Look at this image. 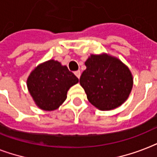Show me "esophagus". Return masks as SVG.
<instances>
[{"label":"esophagus","instance_id":"obj_1","mask_svg":"<svg viewBox=\"0 0 157 157\" xmlns=\"http://www.w3.org/2000/svg\"><path fill=\"white\" fill-rule=\"evenodd\" d=\"M74 74L76 75V76L77 77V78H78V79L80 78V76H81V71H75V72H74Z\"/></svg>","mask_w":157,"mask_h":157}]
</instances>
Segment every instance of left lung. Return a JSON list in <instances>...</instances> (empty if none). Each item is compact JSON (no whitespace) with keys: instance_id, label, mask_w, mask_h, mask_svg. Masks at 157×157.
I'll use <instances>...</instances> for the list:
<instances>
[{"instance_id":"obj_1","label":"left lung","mask_w":157,"mask_h":157,"mask_svg":"<svg viewBox=\"0 0 157 157\" xmlns=\"http://www.w3.org/2000/svg\"><path fill=\"white\" fill-rule=\"evenodd\" d=\"M80 84L89 102L98 110L109 111L127 100L133 87L129 67L117 57L107 54H90L85 63Z\"/></svg>"}]
</instances>
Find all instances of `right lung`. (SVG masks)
Returning a JSON list of instances; mask_svg holds the SVG:
<instances>
[{"instance_id": "add662e5", "label": "right lung", "mask_w": 157, "mask_h": 157, "mask_svg": "<svg viewBox=\"0 0 157 157\" xmlns=\"http://www.w3.org/2000/svg\"><path fill=\"white\" fill-rule=\"evenodd\" d=\"M78 81V78L67 67L50 59L33 70L27 80V86L40 109L54 111L63 103L68 90Z\"/></svg>"}]
</instances>
